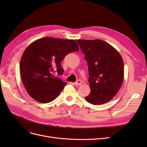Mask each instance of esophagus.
I'll return each mask as SVG.
<instances>
[{"mask_svg":"<svg viewBox=\"0 0 147 147\" xmlns=\"http://www.w3.org/2000/svg\"><path fill=\"white\" fill-rule=\"evenodd\" d=\"M74 84L76 86H80L82 84V81L80 80H78L76 82L74 83Z\"/></svg>","mask_w":147,"mask_h":147,"instance_id":"esophagus-1","label":"esophagus"}]
</instances>
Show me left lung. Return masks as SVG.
Masks as SVG:
<instances>
[{
	"instance_id": "left-lung-1",
	"label": "left lung",
	"mask_w": 147,
	"mask_h": 147,
	"mask_svg": "<svg viewBox=\"0 0 147 147\" xmlns=\"http://www.w3.org/2000/svg\"><path fill=\"white\" fill-rule=\"evenodd\" d=\"M88 61L90 94L93 105L110 101L117 94L124 78V64L119 52L102 40H76Z\"/></svg>"
}]
</instances>
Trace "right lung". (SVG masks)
Listing matches in <instances>:
<instances>
[{
	"label": "right lung",
	"mask_w": 147,
	"mask_h": 147,
	"mask_svg": "<svg viewBox=\"0 0 147 147\" xmlns=\"http://www.w3.org/2000/svg\"><path fill=\"white\" fill-rule=\"evenodd\" d=\"M74 40L46 37L29 45L20 61V73L28 95L36 101L48 103L58 96L67 84L53 75L63 74L61 62L67 54L79 51Z\"/></svg>",
	"instance_id": "add662e5"
}]
</instances>
